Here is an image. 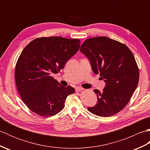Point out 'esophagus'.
I'll use <instances>...</instances> for the list:
<instances>
[{
    "label": "esophagus",
    "instance_id": "34e87169",
    "mask_svg": "<svg viewBox=\"0 0 150 150\" xmlns=\"http://www.w3.org/2000/svg\"><path fill=\"white\" fill-rule=\"evenodd\" d=\"M82 90H83V88L81 87H76L75 88V91H81Z\"/></svg>",
    "mask_w": 150,
    "mask_h": 150
}]
</instances>
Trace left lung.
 <instances>
[{"mask_svg":"<svg viewBox=\"0 0 150 150\" xmlns=\"http://www.w3.org/2000/svg\"><path fill=\"white\" fill-rule=\"evenodd\" d=\"M81 52L90 61L95 74L106 83L103 91L94 90L97 103L88 110L95 115L110 117L128 103L137 87L139 71L135 57L125 44L106 37L84 41Z\"/></svg>","mask_w":150,"mask_h":150,"instance_id":"8db88e82","label":"left lung"}]
</instances>
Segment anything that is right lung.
I'll return each mask as SVG.
<instances>
[{
  "label": "right lung",
  "mask_w": 150,
  "mask_h": 150,
  "mask_svg": "<svg viewBox=\"0 0 150 150\" xmlns=\"http://www.w3.org/2000/svg\"><path fill=\"white\" fill-rule=\"evenodd\" d=\"M81 41L60 37H40L28 44L15 67L17 90L30 110L42 117L53 116L64 107L67 97L75 92L52 75L63 69L78 52Z\"/></svg>",
  "instance_id": "right-lung-1"
}]
</instances>
